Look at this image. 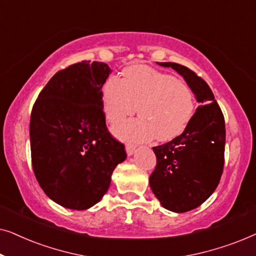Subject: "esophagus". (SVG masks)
I'll list each match as a JSON object with an SVG mask.
<instances>
[{"mask_svg":"<svg viewBox=\"0 0 256 256\" xmlns=\"http://www.w3.org/2000/svg\"><path fill=\"white\" fill-rule=\"evenodd\" d=\"M126 152H127L128 156H132L135 152V144H132V143H127V144H126Z\"/></svg>","mask_w":256,"mask_h":256,"instance_id":"esophagus-1","label":"esophagus"}]
</instances>
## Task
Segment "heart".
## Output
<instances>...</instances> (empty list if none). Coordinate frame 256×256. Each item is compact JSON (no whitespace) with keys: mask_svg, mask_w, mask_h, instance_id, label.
Returning a JSON list of instances; mask_svg holds the SVG:
<instances>
[{"mask_svg":"<svg viewBox=\"0 0 256 256\" xmlns=\"http://www.w3.org/2000/svg\"><path fill=\"white\" fill-rule=\"evenodd\" d=\"M102 104L110 124L136 112L138 118L124 121L114 128L122 138L169 141L180 135L194 116L196 100L186 82L146 65L124 68V79L112 76L102 86Z\"/></svg>","mask_w":256,"mask_h":256,"instance_id":"obj_1","label":"heart"}]
</instances>
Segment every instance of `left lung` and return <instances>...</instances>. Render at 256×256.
Listing matches in <instances>:
<instances>
[{
	"label": "left lung",
	"mask_w": 256,
	"mask_h": 256,
	"mask_svg": "<svg viewBox=\"0 0 256 256\" xmlns=\"http://www.w3.org/2000/svg\"><path fill=\"white\" fill-rule=\"evenodd\" d=\"M158 64L183 76L202 104L180 136L152 148L157 162L150 188L164 208L183 213L200 206L218 186L225 163V118L204 79L176 62Z\"/></svg>",
	"instance_id": "1"
}]
</instances>
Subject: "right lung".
Returning <instances> with one entry per match:
<instances>
[{
	"label": "right lung",
	"instance_id": "right-lung-1",
	"mask_svg": "<svg viewBox=\"0 0 256 256\" xmlns=\"http://www.w3.org/2000/svg\"><path fill=\"white\" fill-rule=\"evenodd\" d=\"M110 72L99 62L70 65L52 76L31 110L34 176L45 194L64 208L86 210L99 202L127 157L104 113L102 86Z\"/></svg>",
	"mask_w": 256,
	"mask_h": 256
}]
</instances>
